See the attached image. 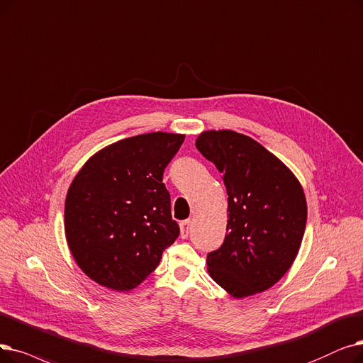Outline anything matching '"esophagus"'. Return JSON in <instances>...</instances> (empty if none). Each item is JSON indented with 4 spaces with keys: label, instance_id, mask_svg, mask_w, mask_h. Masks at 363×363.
<instances>
[{
    "label": "esophagus",
    "instance_id": "esophagus-1",
    "mask_svg": "<svg viewBox=\"0 0 363 363\" xmlns=\"http://www.w3.org/2000/svg\"><path fill=\"white\" fill-rule=\"evenodd\" d=\"M190 225H191L190 219H185L181 223V238L182 239H186L188 234H190Z\"/></svg>",
    "mask_w": 363,
    "mask_h": 363
}]
</instances>
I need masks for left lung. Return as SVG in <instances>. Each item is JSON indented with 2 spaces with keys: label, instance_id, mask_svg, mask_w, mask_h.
<instances>
[{
  "label": "left lung",
  "instance_id": "left-lung-1",
  "mask_svg": "<svg viewBox=\"0 0 363 363\" xmlns=\"http://www.w3.org/2000/svg\"><path fill=\"white\" fill-rule=\"evenodd\" d=\"M196 147L223 173L228 194L224 243L208 254V272L235 298L272 288L301 246L307 203L301 184L274 154L233 130L203 132Z\"/></svg>",
  "mask_w": 363,
  "mask_h": 363
}]
</instances>
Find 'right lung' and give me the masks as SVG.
Returning <instances> with one entry per match:
<instances>
[{
    "label": "right lung",
    "mask_w": 363,
    "mask_h": 363,
    "mask_svg": "<svg viewBox=\"0 0 363 363\" xmlns=\"http://www.w3.org/2000/svg\"><path fill=\"white\" fill-rule=\"evenodd\" d=\"M184 135L121 139L87 160L65 200V234L78 267L99 285L130 291L179 235L163 172Z\"/></svg>",
    "instance_id": "right-lung-1"
}]
</instances>
